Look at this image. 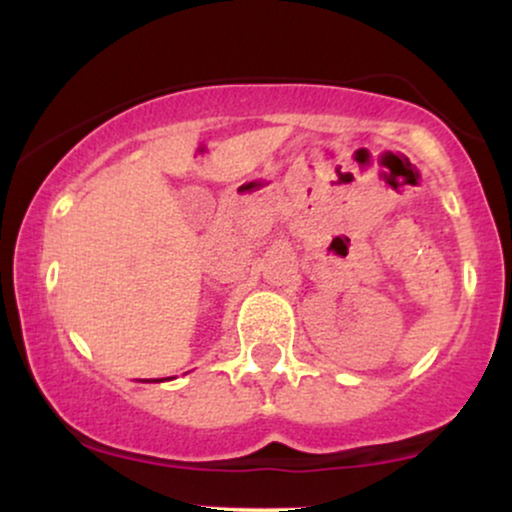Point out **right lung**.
<instances>
[{
	"label": "right lung",
	"instance_id": "obj_1",
	"mask_svg": "<svg viewBox=\"0 0 512 512\" xmlns=\"http://www.w3.org/2000/svg\"><path fill=\"white\" fill-rule=\"evenodd\" d=\"M154 383H158V380H154Z\"/></svg>",
	"mask_w": 512,
	"mask_h": 512
}]
</instances>
